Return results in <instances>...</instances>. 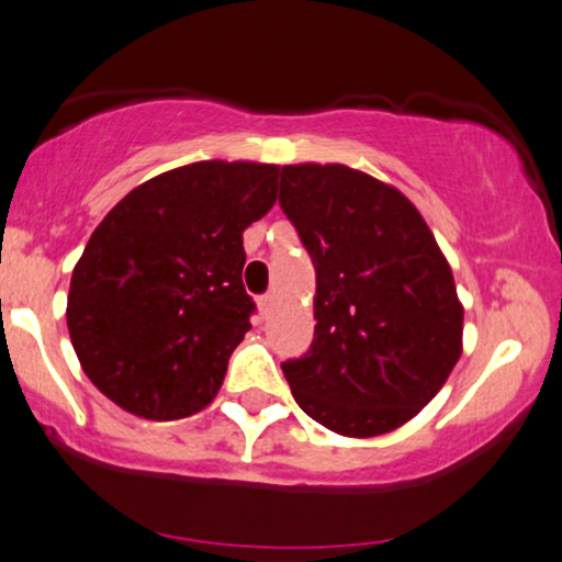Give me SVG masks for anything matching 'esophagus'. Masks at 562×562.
Segmentation results:
<instances>
[{"mask_svg":"<svg viewBox=\"0 0 562 562\" xmlns=\"http://www.w3.org/2000/svg\"><path fill=\"white\" fill-rule=\"evenodd\" d=\"M274 301H277V295H274V293L261 295V297H259V308H261V314H269V311H272Z\"/></svg>","mask_w":562,"mask_h":562,"instance_id":"1","label":"esophagus"}]
</instances>
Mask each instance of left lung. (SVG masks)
<instances>
[{
  "instance_id": "obj_1",
  "label": "left lung",
  "mask_w": 562,
  "mask_h": 562,
  "mask_svg": "<svg viewBox=\"0 0 562 562\" xmlns=\"http://www.w3.org/2000/svg\"><path fill=\"white\" fill-rule=\"evenodd\" d=\"M280 207L316 269L314 342L282 373L305 415L347 438L402 428L461 358L464 305L400 189L342 162L282 166Z\"/></svg>"
}]
</instances>
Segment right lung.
<instances>
[{
    "instance_id": "add662e5",
    "label": "right lung",
    "mask_w": 562,
    "mask_h": 562,
    "mask_svg": "<svg viewBox=\"0 0 562 562\" xmlns=\"http://www.w3.org/2000/svg\"><path fill=\"white\" fill-rule=\"evenodd\" d=\"M280 166L199 160L139 183L75 265L67 329L113 404L181 420L215 400L251 329L244 231L272 210Z\"/></svg>"
}]
</instances>
